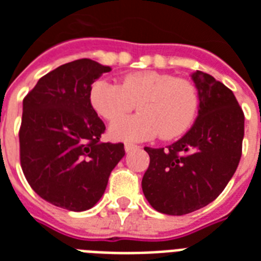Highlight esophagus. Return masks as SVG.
<instances>
[{
  "mask_svg": "<svg viewBox=\"0 0 261 261\" xmlns=\"http://www.w3.org/2000/svg\"><path fill=\"white\" fill-rule=\"evenodd\" d=\"M137 145H135V143H126V145H124V149H126V151H130V150H133V149H137Z\"/></svg>",
  "mask_w": 261,
  "mask_h": 261,
  "instance_id": "esophagus-1",
  "label": "esophagus"
}]
</instances>
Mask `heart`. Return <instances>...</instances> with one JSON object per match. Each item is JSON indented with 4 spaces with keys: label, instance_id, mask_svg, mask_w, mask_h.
<instances>
[{
    "label": "heart",
    "instance_id": "obj_1",
    "mask_svg": "<svg viewBox=\"0 0 261 261\" xmlns=\"http://www.w3.org/2000/svg\"><path fill=\"white\" fill-rule=\"evenodd\" d=\"M89 98L102 119L117 120L110 135L118 141H145L157 134L161 139L177 138L192 126L199 110L194 84L159 71L131 73L120 84L97 80L90 87ZM137 103L138 115L117 120Z\"/></svg>",
    "mask_w": 261,
    "mask_h": 261
}]
</instances>
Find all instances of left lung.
Returning a JSON list of instances; mask_svg holds the SVG:
<instances>
[{"instance_id":"8db88e82","label":"left lung","mask_w":261,"mask_h":261,"mask_svg":"<svg viewBox=\"0 0 261 261\" xmlns=\"http://www.w3.org/2000/svg\"><path fill=\"white\" fill-rule=\"evenodd\" d=\"M192 80L199 93L194 126L167 149L145 147L150 164L142 191L163 214H188L215 200L243 153L244 112L233 92L203 71H195Z\"/></svg>"}]
</instances>
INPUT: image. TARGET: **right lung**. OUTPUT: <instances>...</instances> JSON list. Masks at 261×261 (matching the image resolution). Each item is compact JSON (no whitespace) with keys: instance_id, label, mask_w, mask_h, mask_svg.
Wrapping results in <instances>:
<instances>
[{"instance_id":"1","label":"right lung","mask_w":261,"mask_h":261,"mask_svg":"<svg viewBox=\"0 0 261 261\" xmlns=\"http://www.w3.org/2000/svg\"><path fill=\"white\" fill-rule=\"evenodd\" d=\"M111 67L77 59L39 80L22 100L20 164L46 202L85 211L100 200L123 143L100 142L106 124L90 104L92 84Z\"/></svg>"}]
</instances>
